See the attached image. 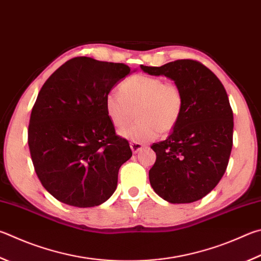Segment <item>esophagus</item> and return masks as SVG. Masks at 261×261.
Here are the masks:
<instances>
[{"instance_id": "esophagus-1", "label": "esophagus", "mask_w": 261, "mask_h": 261, "mask_svg": "<svg viewBox=\"0 0 261 261\" xmlns=\"http://www.w3.org/2000/svg\"><path fill=\"white\" fill-rule=\"evenodd\" d=\"M130 147H131V150L134 151L135 154H137L139 150L144 148V145L140 144V143H136V141H132V143L130 144Z\"/></svg>"}]
</instances>
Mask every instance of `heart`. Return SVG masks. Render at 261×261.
I'll use <instances>...</instances> for the list:
<instances>
[{"label": "heart", "instance_id": "obj_1", "mask_svg": "<svg viewBox=\"0 0 261 261\" xmlns=\"http://www.w3.org/2000/svg\"><path fill=\"white\" fill-rule=\"evenodd\" d=\"M120 92H110L105 98L106 113L115 126L124 125L137 108L138 121L118 131L123 138L143 143L159 134L172 131L182 114L181 90L163 79L138 74L120 85Z\"/></svg>", "mask_w": 261, "mask_h": 261}]
</instances>
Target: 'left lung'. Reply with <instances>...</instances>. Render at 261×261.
<instances>
[{
    "label": "left lung",
    "mask_w": 261,
    "mask_h": 261,
    "mask_svg": "<svg viewBox=\"0 0 261 261\" xmlns=\"http://www.w3.org/2000/svg\"><path fill=\"white\" fill-rule=\"evenodd\" d=\"M143 72L165 76L184 97L182 114L167 139L151 145L154 192L169 203H192L215 188L228 165L233 146V111L224 85L204 65L181 59Z\"/></svg>",
    "instance_id": "8db88e82"
}]
</instances>
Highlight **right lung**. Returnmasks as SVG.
I'll return each instance as SVG.
<instances>
[{"label":"right lung","mask_w":261,"mask_h":261,"mask_svg":"<svg viewBox=\"0 0 261 261\" xmlns=\"http://www.w3.org/2000/svg\"><path fill=\"white\" fill-rule=\"evenodd\" d=\"M131 73L124 64L76 57L61 65L40 90L28 146L40 181L61 203L97 206L115 192L118 170L132 151L115 135L105 98Z\"/></svg>","instance_id":"add662e5"}]
</instances>
